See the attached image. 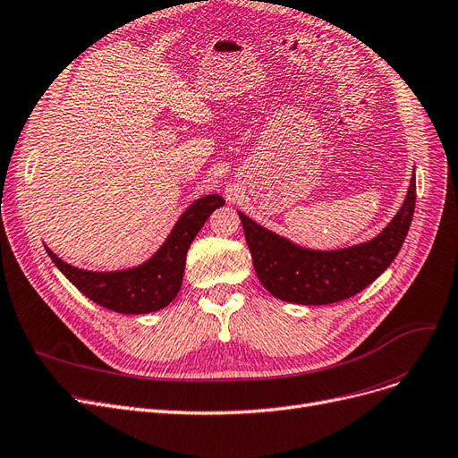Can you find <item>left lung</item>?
Wrapping results in <instances>:
<instances>
[{
  "label": "left lung",
  "instance_id": "8db88e82",
  "mask_svg": "<svg viewBox=\"0 0 458 458\" xmlns=\"http://www.w3.org/2000/svg\"><path fill=\"white\" fill-rule=\"evenodd\" d=\"M415 209V168L401 209L372 240L344 249L316 250L301 247L242 218L254 271L276 300L297 305H329L348 300L374 283L399 254Z\"/></svg>",
  "mask_w": 458,
  "mask_h": 458
}]
</instances>
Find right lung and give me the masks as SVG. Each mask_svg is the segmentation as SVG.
<instances>
[{"label": "right lung", "mask_w": 458, "mask_h": 458, "mask_svg": "<svg viewBox=\"0 0 458 458\" xmlns=\"http://www.w3.org/2000/svg\"><path fill=\"white\" fill-rule=\"evenodd\" d=\"M221 206H225V198L218 194L198 198L180 215L163 245L146 262L125 269H82L62 260L47 245L45 249L55 267L69 278V283L93 303L122 314H148L165 309L180 293L187 250L208 216Z\"/></svg>", "instance_id": "obj_1"}]
</instances>
